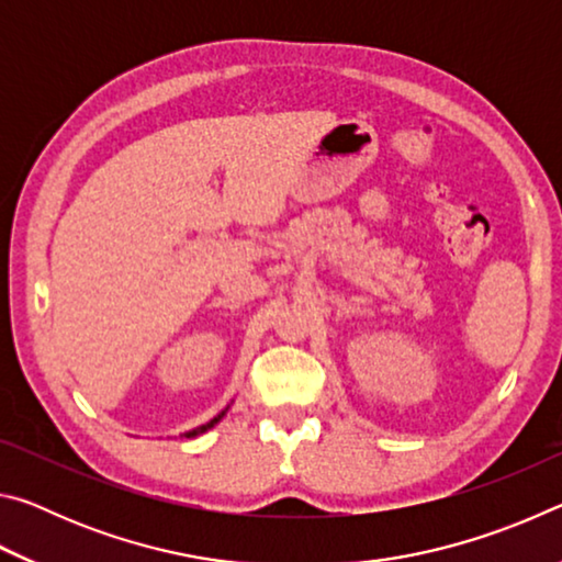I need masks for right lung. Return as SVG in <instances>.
Instances as JSON below:
<instances>
[{"mask_svg": "<svg viewBox=\"0 0 562 562\" xmlns=\"http://www.w3.org/2000/svg\"><path fill=\"white\" fill-rule=\"evenodd\" d=\"M227 408H231V406H225L223 408V412L221 414H217L215 418H211V422H207V424H201V426H195V429H190V431H186L183 436H186V439H193V436H201V434H205L207 429H213V426L217 424V422H221V418L227 414Z\"/></svg>", "mask_w": 562, "mask_h": 562, "instance_id": "obj_1", "label": "right lung"}]
</instances>
